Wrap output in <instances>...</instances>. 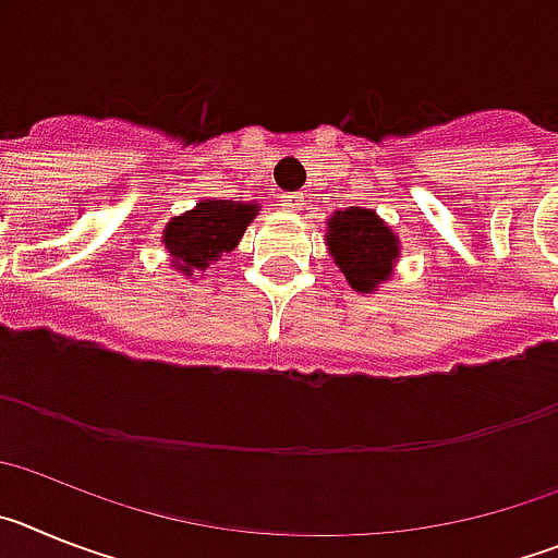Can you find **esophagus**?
Segmentation results:
<instances>
[{
  "label": "esophagus",
  "mask_w": 558,
  "mask_h": 558,
  "mask_svg": "<svg viewBox=\"0 0 558 558\" xmlns=\"http://www.w3.org/2000/svg\"><path fill=\"white\" fill-rule=\"evenodd\" d=\"M282 209H288V211L304 209V195H302V192H288V195H282Z\"/></svg>",
  "instance_id": "esophagus-1"
}]
</instances>
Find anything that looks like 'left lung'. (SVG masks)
<instances>
[{
  "instance_id": "left-lung-1",
  "label": "left lung",
  "mask_w": 558,
  "mask_h": 558,
  "mask_svg": "<svg viewBox=\"0 0 558 558\" xmlns=\"http://www.w3.org/2000/svg\"><path fill=\"white\" fill-rule=\"evenodd\" d=\"M327 245L340 274L357 293H372L391 276L399 240L372 209L349 206L327 220Z\"/></svg>"
}]
</instances>
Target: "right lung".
I'll list each match as a JSON object with an SVG mask.
<instances>
[{
	"mask_svg": "<svg viewBox=\"0 0 558 558\" xmlns=\"http://www.w3.org/2000/svg\"><path fill=\"white\" fill-rule=\"evenodd\" d=\"M256 215V204L201 201L195 209L172 218L165 229V248L170 251L175 270L195 276V270H206L211 263H218L220 256L240 243Z\"/></svg>",
	"mask_w": 558,
	"mask_h": 558,
	"instance_id": "add662e5",
	"label": "right lung"
}]
</instances>
